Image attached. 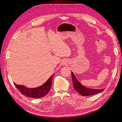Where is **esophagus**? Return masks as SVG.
Instances as JSON below:
<instances>
[{
  "instance_id": "esophagus-1",
  "label": "esophagus",
  "mask_w": 122,
  "mask_h": 122,
  "mask_svg": "<svg viewBox=\"0 0 122 122\" xmlns=\"http://www.w3.org/2000/svg\"><path fill=\"white\" fill-rule=\"evenodd\" d=\"M66 61H64V62H63V64H66Z\"/></svg>"
}]
</instances>
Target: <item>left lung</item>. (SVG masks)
<instances>
[{
  "label": "left lung",
  "mask_w": 122,
  "mask_h": 122,
  "mask_svg": "<svg viewBox=\"0 0 122 122\" xmlns=\"http://www.w3.org/2000/svg\"><path fill=\"white\" fill-rule=\"evenodd\" d=\"M71 74L72 77V81H73V84L74 89L76 90L79 94H80L82 96H90L94 95L102 92L104 90V89H92L85 87L80 83L72 72H71Z\"/></svg>",
  "instance_id": "left-lung-1"
}]
</instances>
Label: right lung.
I'll return each mask as SVG.
<instances>
[{
    "label": "right lung",
    "instance_id": "add662e5",
    "mask_svg": "<svg viewBox=\"0 0 122 122\" xmlns=\"http://www.w3.org/2000/svg\"><path fill=\"white\" fill-rule=\"evenodd\" d=\"M53 75L54 74L52 75L43 84L37 87L29 88L24 85H18L15 83L14 84L18 90L22 94L29 97L40 98L45 97L50 91Z\"/></svg>",
    "mask_w": 122,
    "mask_h": 122
}]
</instances>
